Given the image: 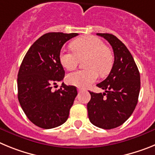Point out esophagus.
Returning <instances> with one entry per match:
<instances>
[{
	"instance_id": "1",
	"label": "esophagus",
	"mask_w": 155,
	"mask_h": 155,
	"mask_svg": "<svg viewBox=\"0 0 155 155\" xmlns=\"http://www.w3.org/2000/svg\"><path fill=\"white\" fill-rule=\"evenodd\" d=\"M78 92H81V91H84V89H82V88H78Z\"/></svg>"
}]
</instances>
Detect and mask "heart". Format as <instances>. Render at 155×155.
Returning a JSON list of instances; mask_svg holds the SVG:
<instances>
[{"instance_id": "b5f03b06", "label": "heart", "mask_w": 155, "mask_h": 155, "mask_svg": "<svg viewBox=\"0 0 155 155\" xmlns=\"http://www.w3.org/2000/svg\"><path fill=\"white\" fill-rule=\"evenodd\" d=\"M73 51L65 49L61 50L59 59L64 68L74 70L78 64L80 59L86 57L84 67L86 69L79 70L71 73L67 77L70 84L79 87H87L96 81L98 74H107L113 62V55L103 41L92 35L81 37L71 42Z\"/></svg>"}]
</instances>
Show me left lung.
<instances>
[{
	"instance_id": "8db88e82",
	"label": "left lung",
	"mask_w": 155,
	"mask_h": 155,
	"mask_svg": "<svg viewBox=\"0 0 155 155\" xmlns=\"http://www.w3.org/2000/svg\"><path fill=\"white\" fill-rule=\"evenodd\" d=\"M113 47L114 63L109 76L98 87L103 94L89 91L91 100L87 105L90 122L105 130L124 124L136 108L140 89V77L137 64L127 46L114 35L97 33Z\"/></svg>"
}]
</instances>
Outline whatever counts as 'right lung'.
<instances>
[{
    "instance_id": "right-lung-1",
    "label": "right lung",
    "mask_w": 155,
    "mask_h": 155,
    "mask_svg": "<svg viewBox=\"0 0 155 155\" xmlns=\"http://www.w3.org/2000/svg\"><path fill=\"white\" fill-rule=\"evenodd\" d=\"M78 33L49 32L31 45L21 62L18 74V98L28 120L43 129L64 124L75 97V86L64 83L60 89L52 91L61 81L65 71L59 55L67 41Z\"/></svg>"
}]
</instances>
